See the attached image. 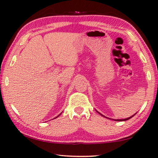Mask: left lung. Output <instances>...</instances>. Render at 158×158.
I'll list each match as a JSON object with an SVG mask.
<instances>
[{"label":"left lung","instance_id":"left-lung-1","mask_svg":"<svg viewBox=\"0 0 158 158\" xmlns=\"http://www.w3.org/2000/svg\"><path fill=\"white\" fill-rule=\"evenodd\" d=\"M96 111H97V110H96ZM98 112V111H97ZM98 113H99L100 114V115H102V114H100V113H99V112H98ZM136 114V113H135ZM135 115H132L131 116V117H129V118H125V119H122V120H121V119H118V120H115V121H125V120H129V119H130V118H132V117H133V116ZM102 116H103V117H105V116L104 115H102Z\"/></svg>","mask_w":158,"mask_h":158}]
</instances>
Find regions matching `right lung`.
<instances>
[{
    "mask_svg": "<svg viewBox=\"0 0 158 158\" xmlns=\"http://www.w3.org/2000/svg\"><path fill=\"white\" fill-rule=\"evenodd\" d=\"M59 115H58V116H57V117H56V118H58V116H59Z\"/></svg>",
    "mask_w": 158,
    "mask_h": 158,
    "instance_id": "add662e5",
    "label": "right lung"
}]
</instances>
